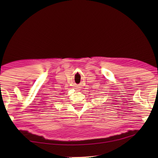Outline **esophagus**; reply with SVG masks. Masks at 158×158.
<instances>
[{
	"label": "esophagus",
	"instance_id": "esophagus-1",
	"mask_svg": "<svg viewBox=\"0 0 158 158\" xmlns=\"http://www.w3.org/2000/svg\"><path fill=\"white\" fill-rule=\"evenodd\" d=\"M75 89L77 90V91H79V89H80V87L79 86V85H76V87H75Z\"/></svg>",
	"mask_w": 158,
	"mask_h": 158
}]
</instances>
